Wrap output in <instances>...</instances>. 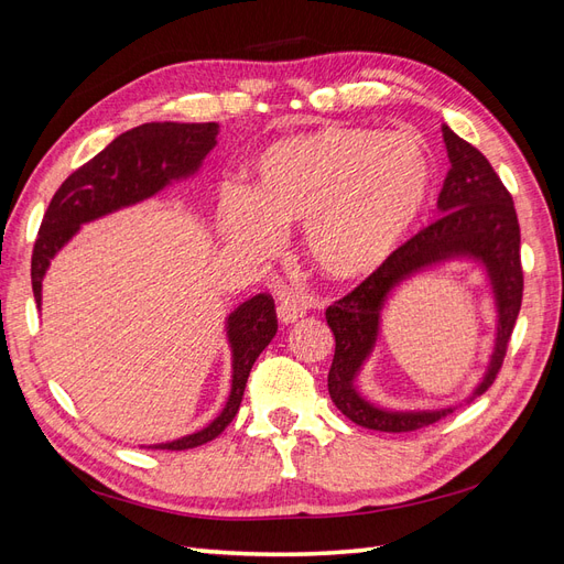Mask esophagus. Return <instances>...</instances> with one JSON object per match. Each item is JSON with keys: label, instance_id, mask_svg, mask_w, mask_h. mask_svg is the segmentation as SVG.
<instances>
[{"label": "esophagus", "instance_id": "34e87169", "mask_svg": "<svg viewBox=\"0 0 564 564\" xmlns=\"http://www.w3.org/2000/svg\"><path fill=\"white\" fill-rule=\"evenodd\" d=\"M305 315V305L294 299V296H284L280 303H278V319L282 324H292L296 319H301Z\"/></svg>", "mask_w": 564, "mask_h": 564}]
</instances>
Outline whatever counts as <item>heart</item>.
I'll list each match as a JSON object with an SVG mask.
<instances>
[{
	"label": "heart",
	"mask_w": 564,
	"mask_h": 564,
	"mask_svg": "<svg viewBox=\"0 0 564 564\" xmlns=\"http://www.w3.org/2000/svg\"><path fill=\"white\" fill-rule=\"evenodd\" d=\"M431 158L414 135L329 127L280 139L253 162V185H230L216 204L228 242L256 256L305 224V251L332 280L379 270L412 230L431 193Z\"/></svg>",
	"instance_id": "b5f03b06"
}]
</instances>
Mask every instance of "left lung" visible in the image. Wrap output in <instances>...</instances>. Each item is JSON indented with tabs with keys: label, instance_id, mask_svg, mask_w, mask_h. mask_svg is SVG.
Masks as SVG:
<instances>
[{
	"label": "left lung",
	"instance_id": "obj_1",
	"mask_svg": "<svg viewBox=\"0 0 564 564\" xmlns=\"http://www.w3.org/2000/svg\"><path fill=\"white\" fill-rule=\"evenodd\" d=\"M442 139L452 164L437 197L442 216L392 251L390 259L360 286L327 308V324L336 338L327 379L332 402L352 423L369 431L409 433L440 421L456 409L449 404L442 409L398 412L369 402L357 390V377L379 340L381 311L392 289L414 278L416 272L447 261H475L485 268L494 308H497V338L485 377L473 388L468 400L482 395L497 379L520 313V226L513 197L480 150L458 139L447 124H442Z\"/></svg>",
	"mask_w": 564,
	"mask_h": 564
}]
</instances>
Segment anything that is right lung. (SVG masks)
<instances>
[{"label":"right lung","mask_w":564,"mask_h":564,"mask_svg":"<svg viewBox=\"0 0 564 564\" xmlns=\"http://www.w3.org/2000/svg\"><path fill=\"white\" fill-rule=\"evenodd\" d=\"M216 122L141 124L117 135L106 150H100L94 160L67 176L48 204L35 251H32L30 275L37 308H42V280L51 259L73 240L82 224H91L100 216L139 204L158 195L174 181L195 176L202 160L216 145ZM226 334L232 352V383L226 406L202 431L174 442L150 445V449H193L207 445L209 440L226 431V425L240 409L256 357L278 334L275 301L268 294H256L237 305L226 319Z\"/></svg>","instance_id":"1"}]
</instances>
